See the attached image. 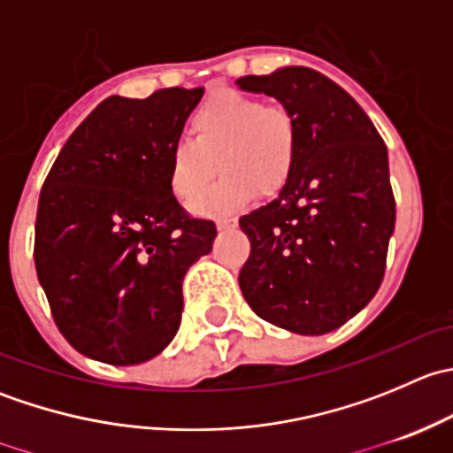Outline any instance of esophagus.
I'll list each match as a JSON object with an SVG mask.
<instances>
[{
    "label": "esophagus",
    "instance_id": "esophagus-1",
    "mask_svg": "<svg viewBox=\"0 0 453 453\" xmlns=\"http://www.w3.org/2000/svg\"><path fill=\"white\" fill-rule=\"evenodd\" d=\"M236 217H221L217 221V227L219 230H232V227H236Z\"/></svg>",
    "mask_w": 453,
    "mask_h": 453
}]
</instances>
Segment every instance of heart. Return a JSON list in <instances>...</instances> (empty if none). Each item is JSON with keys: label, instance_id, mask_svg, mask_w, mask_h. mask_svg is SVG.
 I'll return each mask as SVG.
<instances>
[{"label": "heart", "instance_id": "b5f03b06", "mask_svg": "<svg viewBox=\"0 0 453 453\" xmlns=\"http://www.w3.org/2000/svg\"><path fill=\"white\" fill-rule=\"evenodd\" d=\"M190 140L173 146L168 181L173 193L190 205L205 193L219 166L223 177L197 203L201 214L241 208L256 190L276 195L298 159V129L291 113L239 91L210 96L190 118Z\"/></svg>", "mask_w": 453, "mask_h": 453}]
</instances>
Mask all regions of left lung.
Here are the masks:
<instances>
[{"instance_id": "left-lung-1", "label": "left lung", "mask_w": 453, "mask_h": 453, "mask_svg": "<svg viewBox=\"0 0 453 453\" xmlns=\"http://www.w3.org/2000/svg\"><path fill=\"white\" fill-rule=\"evenodd\" d=\"M236 85L273 96L298 129L285 188L239 221L252 243L241 291L265 322L324 335L362 311L383 280L396 217L388 149L353 96L311 67Z\"/></svg>"}]
</instances>
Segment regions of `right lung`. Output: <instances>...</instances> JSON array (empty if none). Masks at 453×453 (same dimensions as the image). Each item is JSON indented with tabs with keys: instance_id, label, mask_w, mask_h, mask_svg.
I'll use <instances>...</instances> for the list:
<instances>
[{
	"instance_id": "1",
	"label": "right lung",
	"mask_w": 453,
	"mask_h": 453,
	"mask_svg": "<svg viewBox=\"0 0 453 453\" xmlns=\"http://www.w3.org/2000/svg\"><path fill=\"white\" fill-rule=\"evenodd\" d=\"M203 87L109 96L70 135L39 195L35 265L58 331L79 353L135 366L180 331L181 282L214 221L173 195V146Z\"/></svg>"
}]
</instances>
